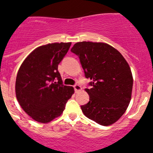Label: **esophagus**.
Instances as JSON below:
<instances>
[{
	"mask_svg": "<svg viewBox=\"0 0 153 153\" xmlns=\"http://www.w3.org/2000/svg\"><path fill=\"white\" fill-rule=\"evenodd\" d=\"M74 89H75V92H78V91H81V90L82 89V88L81 86H79V85L75 84V85H74Z\"/></svg>",
	"mask_w": 153,
	"mask_h": 153,
	"instance_id": "1",
	"label": "esophagus"
}]
</instances>
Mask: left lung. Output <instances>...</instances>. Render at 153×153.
<instances>
[{
  "label": "left lung",
  "instance_id": "1",
  "mask_svg": "<svg viewBox=\"0 0 153 153\" xmlns=\"http://www.w3.org/2000/svg\"><path fill=\"white\" fill-rule=\"evenodd\" d=\"M71 52L79 57L91 89L89 101L81 105L86 117L103 126L114 124L131 102L133 75L128 62L112 46L103 42L75 43Z\"/></svg>",
  "mask_w": 153,
  "mask_h": 153
}]
</instances>
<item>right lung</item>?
<instances>
[{"mask_svg": "<svg viewBox=\"0 0 153 153\" xmlns=\"http://www.w3.org/2000/svg\"><path fill=\"white\" fill-rule=\"evenodd\" d=\"M70 45L56 42L36 48L19 69L16 97L24 111L38 123H48L59 117L74 94L72 86L63 85L58 71Z\"/></svg>", "mask_w": 153, "mask_h": 153, "instance_id": "obj_1", "label": "right lung"}]
</instances>
